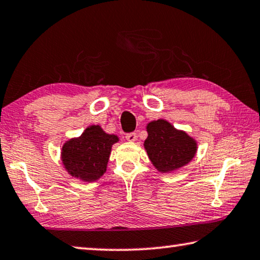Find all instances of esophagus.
I'll return each mask as SVG.
<instances>
[{"label":"esophagus","mask_w":260,"mask_h":260,"mask_svg":"<svg viewBox=\"0 0 260 260\" xmlns=\"http://www.w3.org/2000/svg\"><path fill=\"white\" fill-rule=\"evenodd\" d=\"M125 138H126V140L127 142H131V143H134V142H136V140H137V135L136 134H127L126 136H125Z\"/></svg>","instance_id":"34e87169"}]
</instances>
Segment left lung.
<instances>
[{
    "instance_id": "obj_1",
    "label": "left lung",
    "mask_w": 260,
    "mask_h": 260,
    "mask_svg": "<svg viewBox=\"0 0 260 260\" xmlns=\"http://www.w3.org/2000/svg\"><path fill=\"white\" fill-rule=\"evenodd\" d=\"M146 131L144 148L152 165L160 173L176 172L188 165L197 153V140L185 131L176 129L167 120L159 118L148 122Z\"/></svg>"
}]
</instances>
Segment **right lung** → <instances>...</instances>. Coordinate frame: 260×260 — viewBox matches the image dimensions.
Here are the masks:
<instances>
[{
    "label": "right lung",
    "mask_w": 260,
    "mask_h": 260,
    "mask_svg": "<svg viewBox=\"0 0 260 260\" xmlns=\"http://www.w3.org/2000/svg\"><path fill=\"white\" fill-rule=\"evenodd\" d=\"M120 138L107 134L99 124L87 126L79 137L70 138L62 145L61 161L70 176L82 182H94L107 170L114 144Z\"/></svg>",
    "instance_id": "add662e5"
}]
</instances>
